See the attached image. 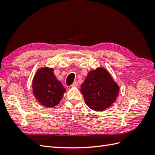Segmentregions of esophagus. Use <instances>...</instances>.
<instances>
[{"instance_id":"1","label":"esophagus","mask_w":155,"mask_h":155,"mask_svg":"<svg viewBox=\"0 0 155 155\" xmlns=\"http://www.w3.org/2000/svg\"><path fill=\"white\" fill-rule=\"evenodd\" d=\"M78 84L77 82H74V83L72 85V87H78Z\"/></svg>"}]
</instances>
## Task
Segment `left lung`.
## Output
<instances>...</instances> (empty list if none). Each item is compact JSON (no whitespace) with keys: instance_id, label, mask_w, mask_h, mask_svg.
<instances>
[{"instance_id":"obj_1","label":"left lung","mask_w":155,"mask_h":155,"mask_svg":"<svg viewBox=\"0 0 155 155\" xmlns=\"http://www.w3.org/2000/svg\"><path fill=\"white\" fill-rule=\"evenodd\" d=\"M120 87L104 67L91 70L81 85V92L87 106L95 111L110 107L118 96Z\"/></svg>"}]
</instances>
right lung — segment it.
Masks as SVG:
<instances>
[{
	"mask_svg": "<svg viewBox=\"0 0 155 155\" xmlns=\"http://www.w3.org/2000/svg\"><path fill=\"white\" fill-rule=\"evenodd\" d=\"M33 94L39 103L52 108L59 104L66 92L54 74V68L41 67L37 70L32 81Z\"/></svg>",
	"mask_w": 155,
	"mask_h": 155,
	"instance_id": "add662e5",
	"label": "right lung"
}]
</instances>
